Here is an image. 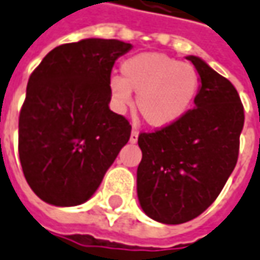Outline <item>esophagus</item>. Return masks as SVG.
Returning <instances> with one entry per match:
<instances>
[{
    "label": "esophagus",
    "mask_w": 260,
    "mask_h": 260,
    "mask_svg": "<svg viewBox=\"0 0 260 260\" xmlns=\"http://www.w3.org/2000/svg\"><path fill=\"white\" fill-rule=\"evenodd\" d=\"M137 139H139V130L133 127V130H132V134H130V143H136L137 142Z\"/></svg>",
    "instance_id": "1"
}]
</instances>
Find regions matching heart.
<instances>
[{
    "mask_svg": "<svg viewBox=\"0 0 260 260\" xmlns=\"http://www.w3.org/2000/svg\"><path fill=\"white\" fill-rule=\"evenodd\" d=\"M121 76H111V103L124 113L137 91L136 106L143 120L163 128L177 123L190 110L200 90V76L191 64L180 62L165 54L142 53L121 62Z\"/></svg>",
    "mask_w": 260,
    "mask_h": 260,
    "instance_id": "1",
    "label": "heart"
}]
</instances>
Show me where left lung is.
Instances as JSON below:
<instances>
[{"label": "left lung", "instance_id": "obj_1", "mask_svg": "<svg viewBox=\"0 0 260 260\" xmlns=\"http://www.w3.org/2000/svg\"><path fill=\"white\" fill-rule=\"evenodd\" d=\"M194 109L169 127L139 134L137 196L144 213L166 224L189 222L210 206L236 166L245 123L239 93L199 57Z\"/></svg>", "mask_w": 260, "mask_h": 260}]
</instances>
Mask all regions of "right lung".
<instances>
[{
  "label": "right lung",
  "instance_id": "add662e5",
  "mask_svg": "<svg viewBox=\"0 0 260 260\" xmlns=\"http://www.w3.org/2000/svg\"><path fill=\"white\" fill-rule=\"evenodd\" d=\"M132 44L87 38L55 47L29 76L18 154L29 187L54 206L88 200L132 126L109 109L111 69Z\"/></svg>",
  "mask_w": 260,
  "mask_h": 260
}]
</instances>
